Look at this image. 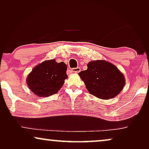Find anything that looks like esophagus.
<instances>
[{
  "label": "esophagus",
  "instance_id": "34e87169",
  "mask_svg": "<svg viewBox=\"0 0 149 149\" xmlns=\"http://www.w3.org/2000/svg\"><path fill=\"white\" fill-rule=\"evenodd\" d=\"M71 71H72V72L78 73L81 71V68H79V67H77V68H73L71 69Z\"/></svg>",
  "mask_w": 149,
  "mask_h": 149
}]
</instances>
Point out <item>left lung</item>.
Returning <instances> with one entry per match:
<instances>
[{"label": "left lung", "instance_id": "obj_1", "mask_svg": "<svg viewBox=\"0 0 149 149\" xmlns=\"http://www.w3.org/2000/svg\"><path fill=\"white\" fill-rule=\"evenodd\" d=\"M89 92L100 99H111L123 89L125 81L117 67L104 60L92 61L79 73Z\"/></svg>", "mask_w": 149, "mask_h": 149}]
</instances>
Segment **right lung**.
<instances>
[{
    "label": "right lung",
    "instance_id": "right-lung-1",
    "mask_svg": "<svg viewBox=\"0 0 149 149\" xmlns=\"http://www.w3.org/2000/svg\"><path fill=\"white\" fill-rule=\"evenodd\" d=\"M66 65L55 60L45 61L34 67L26 79L28 86L35 95L47 97L61 89L67 78Z\"/></svg>",
    "mask_w": 149,
    "mask_h": 149
}]
</instances>
